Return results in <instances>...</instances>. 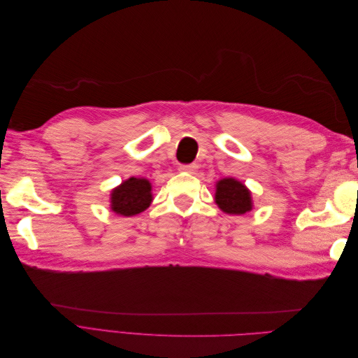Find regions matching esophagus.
<instances>
[{
    "mask_svg": "<svg viewBox=\"0 0 358 358\" xmlns=\"http://www.w3.org/2000/svg\"><path fill=\"white\" fill-rule=\"evenodd\" d=\"M197 169H199V166L197 164H180L179 166V170L180 171H187V173H196L197 171Z\"/></svg>",
    "mask_w": 358,
    "mask_h": 358,
    "instance_id": "esophagus-1",
    "label": "esophagus"
}]
</instances>
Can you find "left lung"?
<instances>
[{
    "instance_id": "8db88e82",
    "label": "left lung",
    "mask_w": 358,
    "mask_h": 358,
    "mask_svg": "<svg viewBox=\"0 0 358 358\" xmlns=\"http://www.w3.org/2000/svg\"><path fill=\"white\" fill-rule=\"evenodd\" d=\"M215 203L227 215H245L254 209L252 192L243 182L224 178L215 185Z\"/></svg>"
}]
</instances>
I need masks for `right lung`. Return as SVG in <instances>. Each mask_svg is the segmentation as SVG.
<instances>
[{
    "mask_svg": "<svg viewBox=\"0 0 358 358\" xmlns=\"http://www.w3.org/2000/svg\"><path fill=\"white\" fill-rule=\"evenodd\" d=\"M152 200V183L133 176L110 191V210L119 216H134L145 212Z\"/></svg>",
    "mask_w": 358,
    "mask_h": 358,
    "instance_id": "add662e5",
    "label": "right lung"
}]
</instances>
